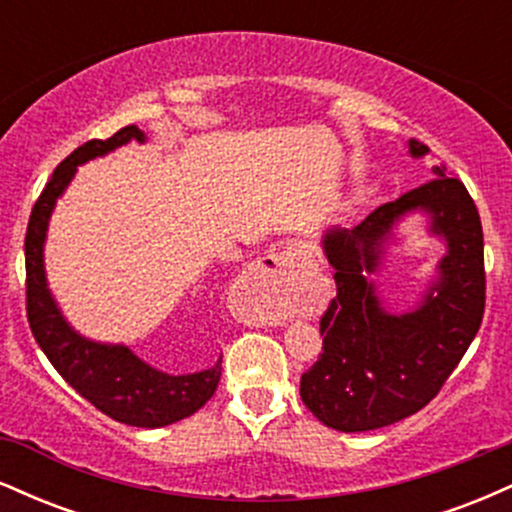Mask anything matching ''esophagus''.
Returning <instances> with one entry per match:
<instances>
[{
	"label": "esophagus",
	"instance_id": "34e87169",
	"mask_svg": "<svg viewBox=\"0 0 512 512\" xmlns=\"http://www.w3.org/2000/svg\"><path fill=\"white\" fill-rule=\"evenodd\" d=\"M308 257L310 250L305 243H289L286 248L272 252V255H264L255 267V279L260 284L262 296H267L269 301H281L289 293L296 267H301V262L308 260ZM272 317L276 320V315Z\"/></svg>",
	"mask_w": 512,
	"mask_h": 512
}]
</instances>
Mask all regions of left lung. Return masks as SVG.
<instances>
[{
	"label": "left lung",
	"instance_id": "obj_1",
	"mask_svg": "<svg viewBox=\"0 0 512 512\" xmlns=\"http://www.w3.org/2000/svg\"><path fill=\"white\" fill-rule=\"evenodd\" d=\"M414 156L428 146L411 139ZM395 202L325 236L337 296L320 317L322 354L301 375V399L325 426L373 431L424 409L477 337L486 305L484 231L467 187L445 168ZM432 214V230L449 240L441 281L419 311L390 316L379 308L363 271L377 266L379 245L407 210Z\"/></svg>",
	"mask_w": 512,
	"mask_h": 512
}]
</instances>
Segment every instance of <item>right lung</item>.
<instances>
[{"label":"right lung","instance_id":"obj_1","mask_svg":"<svg viewBox=\"0 0 512 512\" xmlns=\"http://www.w3.org/2000/svg\"><path fill=\"white\" fill-rule=\"evenodd\" d=\"M129 139L142 142L137 125L122 127L108 139H91L74 149L40 192L26 228V315L43 354L69 385L110 419L139 428L175 424L209 402L221 380V358L216 366L192 375H168L146 366L127 346L86 342L52 301L43 269V240L55 199L69 185L79 163L108 154Z\"/></svg>","mask_w":512,"mask_h":512}]
</instances>
